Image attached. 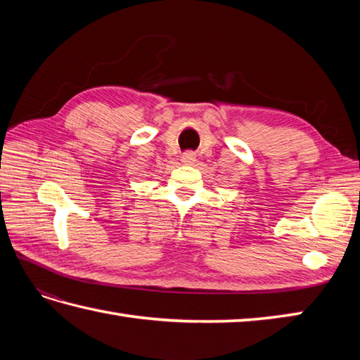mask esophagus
<instances>
[{
    "instance_id": "obj_1",
    "label": "esophagus",
    "mask_w": 360,
    "mask_h": 360,
    "mask_svg": "<svg viewBox=\"0 0 360 360\" xmlns=\"http://www.w3.org/2000/svg\"><path fill=\"white\" fill-rule=\"evenodd\" d=\"M182 162H184L186 165H190V164H193L195 160H196V156H195V153H192V151H187V153H184V156H182Z\"/></svg>"
}]
</instances>
